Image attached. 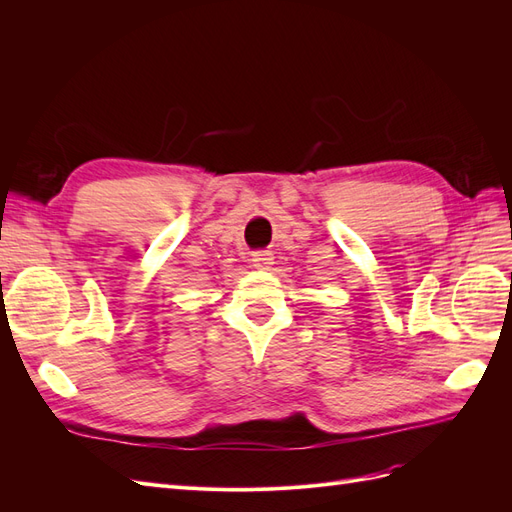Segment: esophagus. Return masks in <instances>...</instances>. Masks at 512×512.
<instances>
[{"instance_id":"obj_1","label":"esophagus","mask_w":512,"mask_h":512,"mask_svg":"<svg viewBox=\"0 0 512 512\" xmlns=\"http://www.w3.org/2000/svg\"><path fill=\"white\" fill-rule=\"evenodd\" d=\"M252 265L256 269H269L273 265V254L267 250H258L252 254Z\"/></svg>"}]
</instances>
